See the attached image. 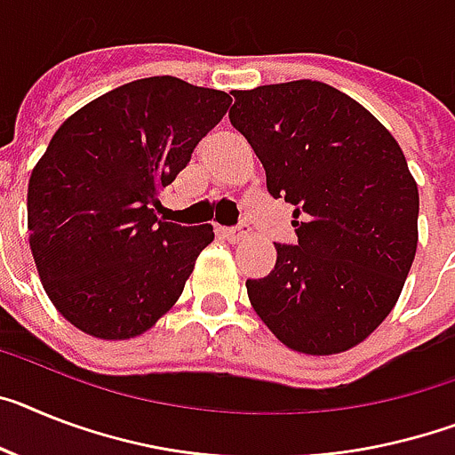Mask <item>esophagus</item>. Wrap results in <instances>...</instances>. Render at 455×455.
<instances>
[{"label": "esophagus", "instance_id": "34e87169", "mask_svg": "<svg viewBox=\"0 0 455 455\" xmlns=\"http://www.w3.org/2000/svg\"><path fill=\"white\" fill-rule=\"evenodd\" d=\"M217 234L221 235V238H227V240H231V243H235V240H240V238H245L247 235V231L243 227H217Z\"/></svg>", "mask_w": 455, "mask_h": 455}]
</instances>
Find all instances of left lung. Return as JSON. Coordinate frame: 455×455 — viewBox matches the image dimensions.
<instances>
[{"label":"left lung","instance_id":"obj_1","mask_svg":"<svg viewBox=\"0 0 455 455\" xmlns=\"http://www.w3.org/2000/svg\"><path fill=\"white\" fill-rule=\"evenodd\" d=\"M228 120L266 169L273 198L293 208L299 243L280 245L247 296L293 351L339 354L395 307L419 243V189L379 120L345 92L291 80L231 92Z\"/></svg>","mask_w":455,"mask_h":455}]
</instances>
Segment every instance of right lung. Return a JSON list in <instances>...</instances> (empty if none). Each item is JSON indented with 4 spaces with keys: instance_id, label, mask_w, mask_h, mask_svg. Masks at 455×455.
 <instances>
[{
    "instance_id": "add662e5",
    "label": "right lung",
    "mask_w": 455,
    "mask_h": 455,
    "mask_svg": "<svg viewBox=\"0 0 455 455\" xmlns=\"http://www.w3.org/2000/svg\"><path fill=\"white\" fill-rule=\"evenodd\" d=\"M228 104L227 92L152 76L55 132L27 187V228L48 299L83 333L136 338L180 299L215 234L156 220L155 208Z\"/></svg>"
}]
</instances>
